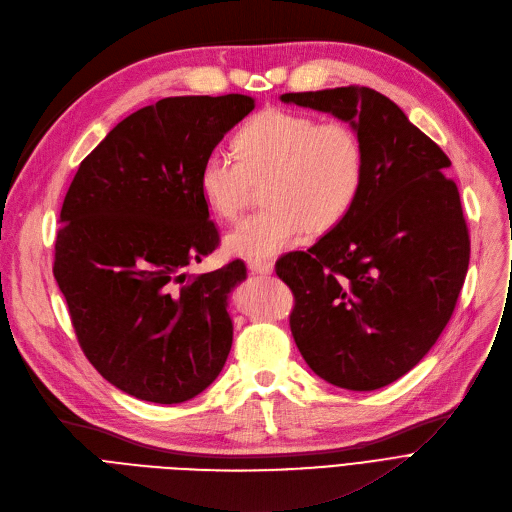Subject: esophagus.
I'll list each match as a JSON object with an SVG mask.
<instances>
[{
  "label": "esophagus",
  "instance_id": "34e87169",
  "mask_svg": "<svg viewBox=\"0 0 512 512\" xmlns=\"http://www.w3.org/2000/svg\"><path fill=\"white\" fill-rule=\"evenodd\" d=\"M248 268L254 275H270L275 270V264L270 260H248Z\"/></svg>",
  "mask_w": 512,
  "mask_h": 512
}]
</instances>
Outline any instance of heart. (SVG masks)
<instances>
[{
    "label": "heart",
    "instance_id": "obj_1",
    "mask_svg": "<svg viewBox=\"0 0 512 512\" xmlns=\"http://www.w3.org/2000/svg\"><path fill=\"white\" fill-rule=\"evenodd\" d=\"M237 157L213 150L198 171V190L219 219L233 221L248 200L250 177L270 171V206L246 217L225 237L229 254L250 260L277 256L308 227L337 225L364 182V144L343 122L268 107L235 136Z\"/></svg>",
    "mask_w": 512,
    "mask_h": 512
}]
</instances>
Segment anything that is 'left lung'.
<instances>
[{
    "mask_svg": "<svg viewBox=\"0 0 512 512\" xmlns=\"http://www.w3.org/2000/svg\"><path fill=\"white\" fill-rule=\"evenodd\" d=\"M333 113L364 144V182L349 213L308 252L277 260L293 295L295 345L314 374L347 390L399 380L438 341L469 266V231L450 159L368 86L285 93Z\"/></svg>",
    "mask_w": 512,
    "mask_h": 512,
    "instance_id": "left-lung-1",
    "label": "left lung"
}]
</instances>
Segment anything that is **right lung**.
<instances>
[{
    "instance_id": "1",
    "label": "right lung",
    "mask_w": 512,
    "mask_h": 512,
    "mask_svg": "<svg viewBox=\"0 0 512 512\" xmlns=\"http://www.w3.org/2000/svg\"><path fill=\"white\" fill-rule=\"evenodd\" d=\"M252 109L246 95L142 107L80 163L64 198L55 281L88 362L136 399L190 401L227 362V299L246 264L198 277L186 266L219 246L200 165Z\"/></svg>"
}]
</instances>
